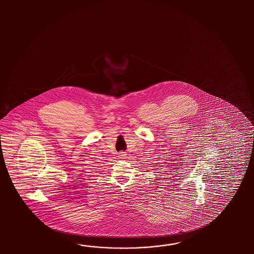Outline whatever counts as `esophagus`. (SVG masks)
<instances>
[{
	"label": "esophagus",
	"mask_w": 254,
	"mask_h": 254,
	"mask_svg": "<svg viewBox=\"0 0 254 254\" xmlns=\"http://www.w3.org/2000/svg\"><path fill=\"white\" fill-rule=\"evenodd\" d=\"M126 155H127V154H126V152H125V151H122V152H120L119 158L120 159H122V160H125V159L127 158Z\"/></svg>",
	"instance_id": "1"
}]
</instances>
